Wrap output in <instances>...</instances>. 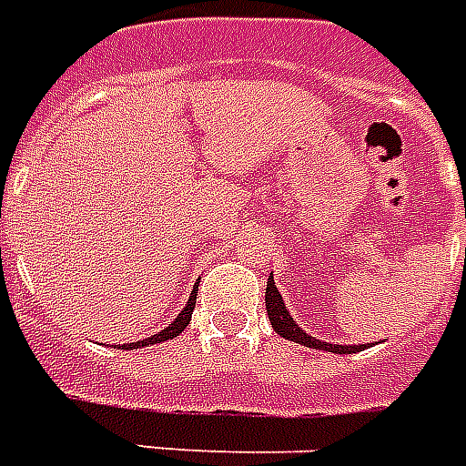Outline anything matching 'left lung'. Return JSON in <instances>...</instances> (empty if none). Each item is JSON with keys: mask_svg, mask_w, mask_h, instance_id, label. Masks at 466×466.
Wrapping results in <instances>:
<instances>
[{"mask_svg": "<svg viewBox=\"0 0 466 466\" xmlns=\"http://www.w3.org/2000/svg\"><path fill=\"white\" fill-rule=\"evenodd\" d=\"M264 304H267V314H269V322H272L274 332L284 337V339H289V342L304 344V347H312V350L332 351V354H357V351L367 350V344H329L304 332L302 327L292 319V314L287 309L282 294H279L277 284H274L272 274H269V282H267Z\"/></svg>", "mask_w": 466, "mask_h": 466, "instance_id": "left-lung-1", "label": "left lung"}]
</instances>
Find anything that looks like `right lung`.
Listing matches in <instances>:
<instances>
[{
  "label": "right lung",
  "instance_id": "add662e5",
  "mask_svg": "<svg viewBox=\"0 0 466 466\" xmlns=\"http://www.w3.org/2000/svg\"><path fill=\"white\" fill-rule=\"evenodd\" d=\"M197 289H199V284H194V289L192 294H189L187 304H184V309L177 314V319H174L169 327H164L162 332L152 334V337H144V339H139V342L115 344V350H142V347H149V344H159V342H167V339H174V337H179V334L187 329V324L192 322L194 304H197Z\"/></svg>",
  "mask_w": 466,
  "mask_h": 466
}]
</instances>
